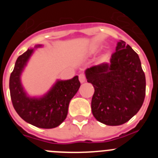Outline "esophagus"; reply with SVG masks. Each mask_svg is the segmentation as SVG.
<instances>
[{
    "label": "esophagus",
    "mask_w": 158,
    "mask_h": 158,
    "mask_svg": "<svg viewBox=\"0 0 158 158\" xmlns=\"http://www.w3.org/2000/svg\"><path fill=\"white\" fill-rule=\"evenodd\" d=\"M79 81H80L81 83H84V82H85V81H86L85 75L83 74V73H81V74H79Z\"/></svg>",
    "instance_id": "34e87169"
}]
</instances>
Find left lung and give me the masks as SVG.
<instances>
[{"mask_svg":"<svg viewBox=\"0 0 158 158\" xmlns=\"http://www.w3.org/2000/svg\"><path fill=\"white\" fill-rule=\"evenodd\" d=\"M85 73L95 89L91 107L96 120L118 126L140 110L146 95V77L138 54L124 41L117 43L110 62L88 68Z\"/></svg>","mask_w":158,"mask_h":158,"instance_id":"1","label":"left lung"}]
</instances>
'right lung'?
Segmentation results:
<instances>
[{"label":"right lung","instance_id":"1","mask_svg":"<svg viewBox=\"0 0 158 158\" xmlns=\"http://www.w3.org/2000/svg\"><path fill=\"white\" fill-rule=\"evenodd\" d=\"M28 49L18 57L9 79L11 100L18 115L28 123L44 129L59 126L65 119L71 99L77 93L81 83L78 76L69 80H58L46 94L40 97H31L21 83V74L35 48Z\"/></svg>","mask_w":158,"mask_h":158}]
</instances>
